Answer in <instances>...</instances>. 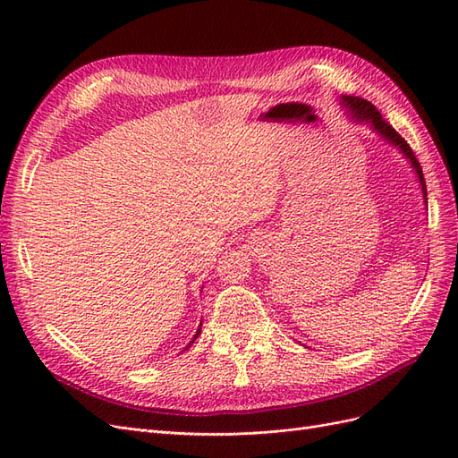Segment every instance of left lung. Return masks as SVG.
<instances>
[{
    "label": "left lung",
    "instance_id": "8db88e82",
    "mask_svg": "<svg viewBox=\"0 0 458 458\" xmlns=\"http://www.w3.org/2000/svg\"><path fill=\"white\" fill-rule=\"evenodd\" d=\"M344 108H345V114L348 118L357 123V126H369L372 133H377L382 141H386L387 145H392L394 148H397L401 155H403L409 164L412 172L417 174V179L420 183V191H422V199L424 202H428V195H426V182H424V175H422V168L417 160V157L412 155L411 147L407 145V141L401 137L390 123H386V120L382 118V114L378 113L374 105H370L369 101L361 99V97H353V95H340V101H338Z\"/></svg>",
    "mask_w": 458,
    "mask_h": 458
}]
</instances>
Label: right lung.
Instances as JSON below:
<instances>
[{"mask_svg": "<svg viewBox=\"0 0 458 458\" xmlns=\"http://www.w3.org/2000/svg\"><path fill=\"white\" fill-rule=\"evenodd\" d=\"M200 330H202V321H200V325H199V328H197V335H195V336H192V340H191V342H189V344L185 345V350H189V348H191V345H192V344H195V340H197V338H199V335H200Z\"/></svg>", "mask_w": 458, "mask_h": 458, "instance_id": "1", "label": "right lung"}]
</instances>
